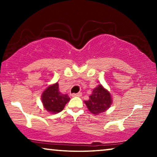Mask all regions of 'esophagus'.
<instances>
[{
    "label": "esophagus",
    "instance_id": "obj_1",
    "mask_svg": "<svg viewBox=\"0 0 157 157\" xmlns=\"http://www.w3.org/2000/svg\"><path fill=\"white\" fill-rule=\"evenodd\" d=\"M81 95H82V93H80V92H79V93H77V94H71V96L72 97H80Z\"/></svg>",
    "mask_w": 157,
    "mask_h": 157
}]
</instances>
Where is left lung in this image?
I'll use <instances>...</instances> for the list:
<instances>
[{"label": "left lung", "mask_w": 157, "mask_h": 157, "mask_svg": "<svg viewBox=\"0 0 157 157\" xmlns=\"http://www.w3.org/2000/svg\"><path fill=\"white\" fill-rule=\"evenodd\" d=\"M85 103L90 112L97 115L109 109L112 103V98L109 91L100 84L93 90L89 100H86Z\"/></svg>", "instance_id": "1"}]
</instances>
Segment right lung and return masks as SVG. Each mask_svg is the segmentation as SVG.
<instances>
[{"mask_svg": "<svg viewBox=\"0 0 157 157\" xmlns=\"http://www.w3.org/2000/svg\"><path fill=\"white\" fill-rule=\"evenodd\" d=\"M41 100L45 109L51 113L60 112L70 100L67 94H63L59 91L57 82L49 86L41 95Z\"/></svg>", "mask_w": 157, "mask_h": 157, "instance_id": "add662e5", "label": "right lung"}]
</instances>
